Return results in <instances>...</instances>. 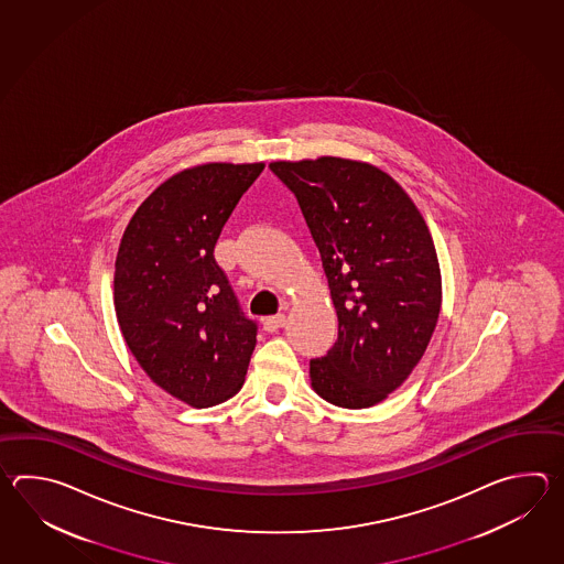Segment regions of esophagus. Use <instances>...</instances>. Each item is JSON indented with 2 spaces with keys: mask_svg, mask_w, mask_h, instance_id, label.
Instances as JSON below:
<instances>
[{
  "mask_svg": "<svg viewBox=\"0 0 564 564\" xmlns=\"http://www.w3.org/2000/svg\"><path fill=\"white\" fill-rule=\"evenodd\" d=\"M286 323V316L284 314H276V316H268L264 323L265 333H276L278 328H282Z\"/></svg>",
  "mask_w": 564,
  "mask_h": 564,
  "instance_id": "34e87169",
  "label": "esophagus"
}]
</instances>
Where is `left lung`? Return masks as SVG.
Instances as JSON below:
<instances>
[{
    "label": "left lung",
    "instance_id": "obj_1",
    "mask_svg": "<svg viewBox=\"0 0 564 564\" xmlns=\"http://www.w3.org/2000/svg\"><path fill=\"white\" fill-rule=\"evenodd\" d=\"M270 169L299 199L338 316L335 347L311 360L312 389L336 408H372L405 383L432 340L442 308L432 234L371 163L318 156Z\"/></svg>",
    "mask_w": 564,
    "mask_h": 564
}]
</instances>
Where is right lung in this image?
<instances>
[{"label":"right lung","mask_w":564,"mask_h":564,"mask_svg":"<svg viewBox=\"0 0 564 564\" xmlns=\"http://www.w3.org/2000/svg\"><path fill=\"white\" fill-rule=\"evenodd\" d=\"M264 163H205L161 183L131 217L115 262V311L134 359L169 395L212 408L236 395L258 326L214 258Z\"/></svg>","instance_id":"obj_1"}]
</instances>
